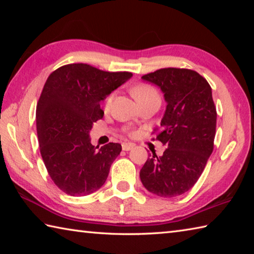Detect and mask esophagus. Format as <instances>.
Segmentation results:
<instances>
[{"instance_id":"34e87169","label":"esophagus","mask_w":254,"mask_h":254,"mask_svg":"<svg viewBox=\"0 0 254 254\" xmlns=\"http://www.w3.org/2000/svg\"><path fill=\"white\" fill-rule=\"evenodd\" d=\"M133 147H134L133 143H123L122 144V149L126 150V152H127V150H131Z\"/></svg>"}]
</instances>
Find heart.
<instances>
[{
  "mask_svg": "<svg viewBox=\"0 0 254 254\" xmlns=\"http://www.w3.org/2000/svg\"><path fill=\"white\" fill-rule=\"evenodd\" d=\"M131 93H132L134 98H135V100L138 102V104H139V102L148 100V99L159 98V95L157 93V90H156L153 87V86H150L148 84H144V83H138V84L134 85L132 89H131ZM112 99H113V94H110L105 99V108H106V109H108V108L110 107Z\"/></svg>",
  "mask_w": 254,
  "mask_h": 254,
  "instance_id": "obj_1",
  "label": "heart"
}]
</instances>
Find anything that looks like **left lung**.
Returning <instances> with one entry per match:
<instances>
[{
    "mask_svg": "<svg viewBox=\"0 0 254 254\" xmlns=\"http://www.w3.org/2000/svg\"><path fill=\"white\" fill-rule=\"evenodd\" d=\"M158 86L167 102L158 139L167 148L153 154L139 178L146 190L161 197H175L195 185L214 148L216 108L207 80L195 71L167 67L142 76Z\"/></svg>",
    "mask_w": 254,
    "mask_h": 254,
    "instance_id": "1",
    "label": "left lung"
}]
</instances>
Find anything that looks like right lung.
<instances>
[{
    "mask_svg": "<svg viewBox=\"0 0 254 254\" xmlns=\"http://www.w3.org/2000/svg\"><path fill=\"white\" fill-rule=\"evenodd\" d=\"M132 76L75 63L48 77L37 105V134L46 168L64 193L84 196L104 186L122 147L119 143L95 147L89 132L104 117L100 101Z\"/></svg>",
    "mask_w": 254,
    "mask_h": 254,
    "instance_id": "1",
    "label": "right lung"
}]
</instances>
